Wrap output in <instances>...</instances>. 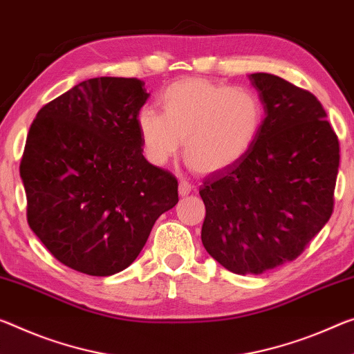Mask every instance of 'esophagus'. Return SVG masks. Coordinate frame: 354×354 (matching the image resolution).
Returning a JSON list of instances; mask_svg holds the SVG:
<instances>
[{
  "label": "esophagus",
  "mask_w": 354,
  "mask_h": 354,
  "mask_svg": "<svg viewBox=\"0 0 354 354\" xmlns=\"http://www.w3.org/2000/svg\"><path fill=\"white\" fill-rule=\"evenodd\" d=\"M178 190H179V195H181V197H184V195H189L190 192H192V186H190L187 181H184V179H181V181H179Z\"/></svg>",
  "instance_id": "34e87169"
}]
</instances>
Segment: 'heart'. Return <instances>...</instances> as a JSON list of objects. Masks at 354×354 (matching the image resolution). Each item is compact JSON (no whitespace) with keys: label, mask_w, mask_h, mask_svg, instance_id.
<instances>
[{"label":"heart","mask_w":354,"mask_h":354,"mask_svg":"<svg viewBox=\"0 0 354 354\" xmlns=\"http://www.w3.org/2000/svg\"><path fill=\"white\" fill-rule=\"evenodd\" d=\"M162 113L143 109L137 118L145 157L164 167L184 145L200 173L236 165L255 147L265 124V105L249 88L190 77L171 83L159 97Z\"/></svg>","instance_id":"b5f03b06"}]
</instances>
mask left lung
<instances>
[{
	"mask_svg": "<svg viewBox=\"0 0 354 354\" xmlns=\"http://www.w3.org/2000/svg\"><path fill=\"white\" fill-rule=\"evenodd\" d=\"M265 124L236 165L203 179L201 241L234 274L298 258L334 211L340 147L319 100L271 74L249 75Z\"/></svg>",
	"mask_w": 354,
	"mask_h": 354,
	"instance_id": "8db88e82",
	"label": "left lung"
}]
</instances>
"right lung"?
Segmentation results:
<instances>
[{
    "mask_svg": "<svg viewBox=\"0 0 354 354\" xmlns=\"http://www.w3.org/2000/svg\"><path fill=\"white\" fill-rule=\"evenodd\" d=\"M148 97L138 78H89L44 105L28 132V223L78 272L126 269L178 203V179L143 157L137 116Z\"/></svg>",
    "mask_w": 354,
    "mask_h": 354,
    "instance_id": "right-lung-1",
    "label": "right lung"
}]
</instances>
